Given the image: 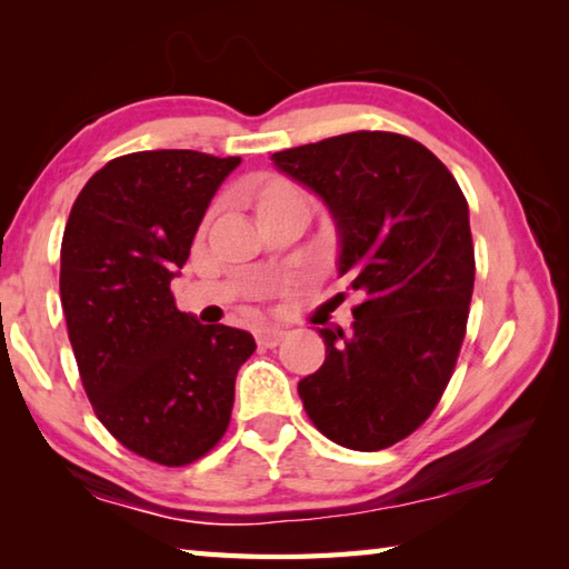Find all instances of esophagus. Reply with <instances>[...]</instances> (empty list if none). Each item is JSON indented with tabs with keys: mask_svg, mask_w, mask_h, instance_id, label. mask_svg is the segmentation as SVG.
Here are the masks:
<instances>
[{
	"mask_svg": "<svg viewBox=\"0 0 569 569\" xmlns=\"http://www.w3.org/2000/svg\"><path fill=\"white\" fill-rule=\"evenodd\" d=\"M283 336L286 331L281 326H261V329L256 331V341L258 346H263V349H276V346L283 341Z\"/></svg>",
	"mask_w": 569,
	"mask_h": 569,
	"instance_id": "34e87169",
	"label": "esophagus"
}]
</instances>
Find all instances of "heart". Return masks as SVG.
I'll return each mask as SVG.
<instances>
[{"label": "heart", "instance_id": "obj_1", "mask_svg": "<svg viewBox=\"0 0 569 569\" xmlns=\"http://www.w3.org/2000/svg\"><path fill=\"white\" fill-rule=\"evenodd\" d=\"M283 196H293V190L288 188V186H283V182H271V186H266L263 188V192H261V198H258V203H261V200H271V198H283Z\"/></svg>", "mask_w": 569, "mask_h": 569}]
</instances>
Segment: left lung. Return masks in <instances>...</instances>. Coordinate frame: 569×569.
Masks as SVG:
<instances>
[{
	"instance_id": "left-lung-1",
	"label": "left lung",
	"mask_w": 569,
	"mask_h": 569,
	"mask_svg": "<svg viewBox=\"0 0 569 569\" xmlns=\"http://www.w3.org/2000/svg\"><path fill=\"white\" fill-rule=\"evenodd\" d=\"M271 160L329 208L339 276L361 298L351 331L321 329L326 361L298 397L336 445L387 449L427 421L455 373L475 291L467 198L435 152L397 132H346Z\"/></svg>"
}]
</instances>
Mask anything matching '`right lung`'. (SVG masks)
<instances>
[{
    "label": "right lung",
    "mask_w": 569,
    "mask_h": 569,
    "mask_svg": "<svg viewBox=\"0 0 569 569\" xmlns=\"http://www.w3.org/2000/svg\"><path fill=\"white\" fill-rule=\"evenodd\" d=\"M240 158L142 150L94 172L67 218L60 298L82 387L104 429L166 467L226 435L256 341L178 311L170 281Z\"/></svg>",
    "instance_id": "1"
}]
</instances>
